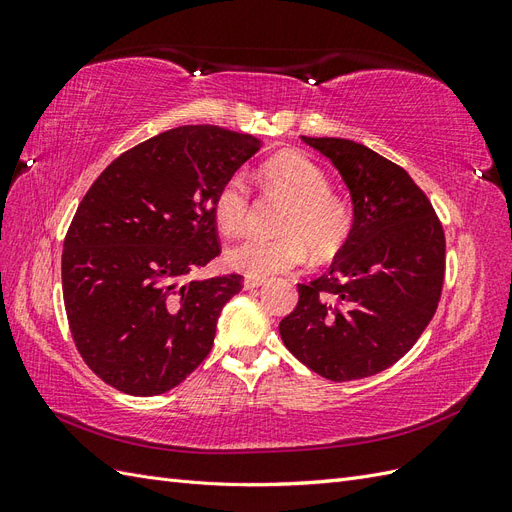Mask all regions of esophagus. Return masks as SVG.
Returning a JSON list of instances; mask_svg holds the SVG:
<instances>
[{
	"label": "esophagus",
	"instance_id": "obj_1",
	"mask_svg": "<svg viewBox=\"0 0 512 512\" xmlns=\"http://www.w3.org/2000/svg\"><path fill=\"white\" fill-rule=\"evenodd\" d=\"M265 282H267L265 277H245L243 288H245V290H254V288H260Z\"/></svg>",
	"mask_w": 512,
	"mask_h": 512
}]
</instances>
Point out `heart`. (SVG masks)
I'll list each match as a JSON object with an SVG mask.
<instances>
[{"instance_id":"obj_1","label":"heart","mask_w":512,"mask_h":512,"mask_svg":"<svg viewBox=\"0 0 512 512\" xmlns=\"http://www.w3.org/2000/svg\"><path fill=\"white\" fill-rule=\"evenodd\" d=\"M260 188L284 198L280 237H250L232 245L226 262L247 277L290 271L307 258L333 256L350 235L352 213L346 200L329 190V177L301 151H282L260 166ZM250 213V188L241 175L228 177L213 196V218L224 235L243 230Z\"/></svg>"}]
</instances>
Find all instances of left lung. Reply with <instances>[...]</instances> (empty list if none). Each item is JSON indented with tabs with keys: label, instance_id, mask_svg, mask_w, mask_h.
I'll use <instances>...</instances> for the list:
<instances>
[{
	"label": "left lung",
	"instance_id": "1",
	"mask_svg": "<svg viewBox=\"0 0 512 512\" xmlns=\"http://www.w3.org/2000/svg\"><path fill=\"white\" fill-rule=\"evenodd\" d=\"M339 170L354 222L327 273L297 284L284 346L322 378L361 380L397 363L423 335L444 284V230L404 168L346 138L301 136Z\"/></svg>",
	"mask_w": 512,
	"mask_h": 512
}]
</instances>
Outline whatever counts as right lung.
Instances as JSON below:
<instances>
[{
	"mask_svg": "<svg viewBox=\"0 0 512 512\" xmlns=\"http://www.w3.org/2000/svg\"><path fill=\"white\" fill-rule=\"evenodd\" d=\"M260 149L220 126H181L121 153L81 200L61 254L76 350L113 389L151 397L207 359L237 273L188 280L220 254L213 196Z\"/></svg>",
	"mask_w": 512,
	"mask_h": 512,
	"instance_id": "obj_1",
	"label": "right lung"
}]
</instances>
